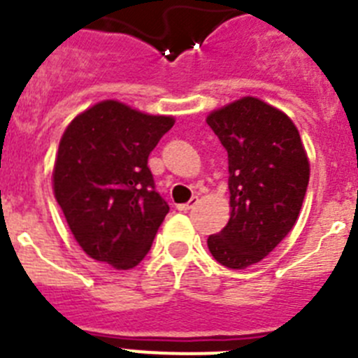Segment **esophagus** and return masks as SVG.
Returning <instances> with one entry per match:
<instances>
[{
    "instance_id": "obj_1",
    "label": "esophagus",
    "mask_w": 358,
    "mask_h": 358,
    "mask_svg": "<svg viewBox=\"0 0 358 358\" xmlns=\"http://www.w3.org/2000/svg\"><path fill=\"white\" fill-rule=\"evenodd\" d=\"M197 202H199L197 197H192L188 202H186V204H179V206H177V210H179V211H188V210H192V208L197 206Z\"/></svg>"
}]
</instances>
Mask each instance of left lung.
<instances>
[{
  "label": "left lung",
  "instance_id": "obj_1",
  "mask_svg": "<svg viewBox=\"0 0 358 358\" xmlns=\"http://www.w3.org/2000/svg\"><path fill=\"white\" fill-rule=\"evenodd\" d=\"M211 131L227 150L231 217L208 238L218 264L245 268L289 235L303 206L310 164L292 120L255 96L210 113Z\"/></svg>",
  "mask_w": 358,
  "mask_h": 358
}]
</instances>
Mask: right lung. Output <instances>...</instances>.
Here are the masks:
<instances>
[{"instance_id": "1", "label": "right lung", "mask_w": 358, "mask_h": 358, "mask_svg": "<svg viewBox=\"0 0 358 358\" xmlns=\"http://www.w3.org/2000/svg\"><path fill=\"white\" fill-rule=\"evenodd\" d=\"M173 122L103 100L62 134L53 192L73 236L93 260L125 271L150 251L170 208L147 163Z\"/></svg>"}]
</instances>
